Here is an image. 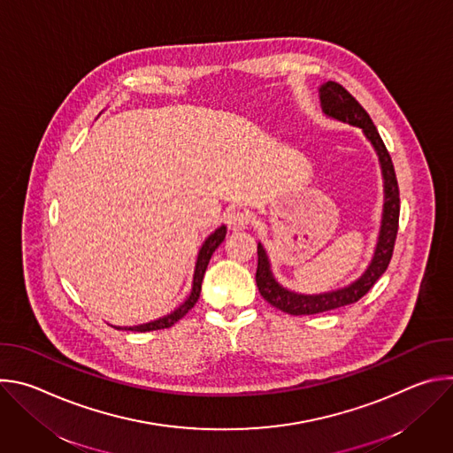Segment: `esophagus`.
<instances>
[{
  "instance_id": "obj_1",
  "label": "esophagus",
  "mask_w": 453,
  "mask_h": 453,
  "mask_svg": "<svg viewBox=\"0 0 453 453\" xmlns=\"http://www.w3.org/2000/svg\"><path fill=\"white\" fill-rule=\"evenodd\" d=\"M250 222V215L245 211V210H233L229 215H227V226L234 231L238 229H243L247 227Z\"/></svg>"
}]
</instances>
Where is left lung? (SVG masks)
Wrapping results in <instances>:
<instances>
[{
  "label": "left lung",
  "instance_id": "obj_1",
  "mask_svg": "<svg viewBox=\"0 0 453 453\" xmlns=\"http://www.w3.org/2000/svg\"><path fill=\"white\" fill-rule=\"evenodd\" d=\"M320 104H322V111H325L328 116L360 127L364 134L367 136V140L372 143L380 157L381 173H383V188H385L383 219H381L376 250L367 271L349 287L335 292H328V294L303 296V294H296L283 288L271 273V264L265 254V249L262 247V243H257V269H256L257 290H260V294L267 303H271L278 310L287 311L290 315H311V313L328 311V310H335V308L357 303L360 297H364L391 264L395 242L398 234V222H400V188H398L395 165L367 111L355 100V96L346 88L332 81L320 88Z\"/></svg>",
  "mask_w": 453,
  "mask_h": 453
}]
</instances>
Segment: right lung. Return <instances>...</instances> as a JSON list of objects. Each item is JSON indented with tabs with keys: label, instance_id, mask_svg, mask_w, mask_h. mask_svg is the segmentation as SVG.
<instances>
[{
	"label": "right lung",
	"instance_id": "right-lung-1",
	"mask_svg": "<svg viewBox=\"0 0 453 453\" xmlns=\"http://www.w3.org/2000/svg\"><path fill=\"white\" fill-rule=\"evenodd\" d=\"M226 238V226L219 227L215 233H211L206 242L203 243L201 250H199V257H197V265H196V274H193V287H191V294L189 297L177 308L173 310L172 313L157 319V320H152V322H147V325H140V326H133V328H118V330H131V332H152V330H165V328H170L173 326L175 322L179 319H182L191 308L193 304H196L199 301V296H201V287H203V278H204V273L208 269V264L211 260V254L215 252V249L224 242Z\"/></svg>",
	"mask_w": 453,
	"mask_h": 453
}]
</instances>
